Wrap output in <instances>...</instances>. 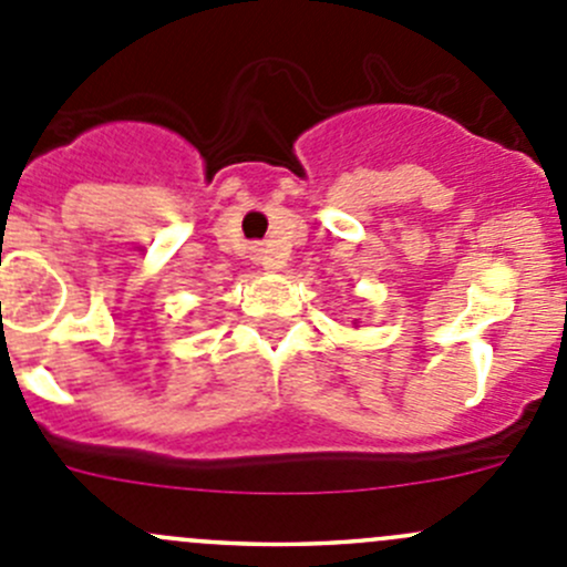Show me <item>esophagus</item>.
Returning <instances> with one entry per match:
<instances>
[{
    "mask_svg": "<svg viewBox=\"0 0 567 567\" xmlns=\"http://www.w3.org/2000/svg\"><path fill=\"white\" fill-rule=\"evenodd\" d=\"M255 260L260 262L262 268H282V257L271 249H255Z\"/></svg>",
    "mask_w": 567,
    "mask_h": 567,
    "instance_id": "1",
    "label": "esophagus"
}]
</instances>
